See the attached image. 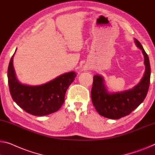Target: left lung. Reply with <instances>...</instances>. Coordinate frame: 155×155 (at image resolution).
I'll list each match as a JSON object with an SVG mask.
<instances>
[{"label": "left lung", "mask_w": 155, "mask_h": 155, "mask_svg": "<svg viewBox=\"0 0 155 155\" xmlns=\"http://www.w3.org/2000/svg\"><path fill=\"white\" fill-rule=\"evenodd\" d=\"M137 47L142 50L145 58V71L139 84L134 88L117 93H108L100 75L93 77L91 90L92 101L99 114L110 119H120L137 108L145 100L150 82V64L148 55L142 45L135 40Z\"/></svg>", "instance_id": "8db88e82"}]
</instances>
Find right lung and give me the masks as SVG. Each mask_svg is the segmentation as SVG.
Segmentation results:
<instances>
[{
    "mask_svg": "<svg viewBox=\"0 0 155 155\" xmlns=\"http://www.w3.org/2000/svg\"><path fill=\"white\" fill-rule=\"evenodd\" d=\"M12 56L8 70V85L13 100L28 114L43 116L56 112L64 101L67 90L76 77L75 72L63 74L47 84L30 86L20 84L15 77Z\"/></svg>",
    "mask_w": 155,
    "mask_h": 155,
    "instance_id": "obj_1",
    "label": "right lung"
}]
</instances>
